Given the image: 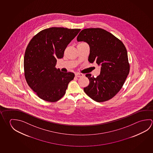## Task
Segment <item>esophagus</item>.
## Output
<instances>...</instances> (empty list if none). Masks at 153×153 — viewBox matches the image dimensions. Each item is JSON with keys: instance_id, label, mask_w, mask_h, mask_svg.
Returning <instances> with one entry per match:
<instances>
[{"instance_id": "1", "label": "esophagus", "mask_w": 153, "mask_h": 153, "mask_svg": "<svg viewBox=\"0 0 153 153\" xmlns=\"http://www.w3.org/2000/svg\"><path fill=\"white\" fill-rule=\"evenodd\" d=\"M75 76L76 77H81L83 76V74H80V73H76L75 74Z\"/></svg>"}]
</instances>
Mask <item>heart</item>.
Instances as JSON below:
<instances>
[{
    "mask_svg": "<svg viewBox=\"0 0 153 153\" xmlns=\"http://www.w3.org/2000/svg\"><path fill=\"white\" fill-rule=\"evenodd\" d=\"M82 43H83V42H82Z\"/></svg>",
    "mask_w": 153,
    "mask_h": 153,
    "instance_id": "heart-1",
    "label": "heart"
}]
</instances>
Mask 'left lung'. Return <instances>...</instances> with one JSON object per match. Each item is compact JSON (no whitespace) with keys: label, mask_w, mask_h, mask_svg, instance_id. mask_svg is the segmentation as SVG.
<instances>
[{"label":"left lung","mask_w":153,"mask_h":153,"mask_svg":"<svg viewBox=\"0 0 153 153\" xmlns=\"http://www.w3.org/2000/svg\"><path fill=\"white\" fill-rule=\"evenodd\" d=\"M77 41H84L90 46L88 61L101 66L96 78L86 75L90 83L84 88L85 94L97 102L112 99L122 88L129 73L127 51L121 41L111 33L99 28L82 30Z\"/></svg>","instance_id":"8db88e82"}]
</instances>
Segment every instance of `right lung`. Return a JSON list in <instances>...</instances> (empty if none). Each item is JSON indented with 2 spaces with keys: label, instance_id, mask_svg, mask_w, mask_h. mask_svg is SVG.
Masks as SVG:
<instances>
[{
  "label": "right lung",
  "instance_id": "right-lung-1",
  "mask_svg": "<svg viewBox=\"0 0 153 153\" xmlns=\"http://www.w3.org/2000/svg\"><path fill=\"white\" fill-rule=\"evenodd\" d=\"M80 30L51 27L41 30L30 41L25 53V77L28 85L41 99L56 102L65 94L75 75L57 69V59L63 57L68 44Z\"/></svg>",
  "mask_w": 153,
  "mask_h": 153
}]
</instances>
